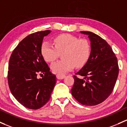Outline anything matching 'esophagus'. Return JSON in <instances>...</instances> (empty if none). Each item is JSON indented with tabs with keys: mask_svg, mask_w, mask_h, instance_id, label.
I'll return each instance as SVG.
<instances>
[{
	"mask_svg": "<svg viewBox=\"0 0 127 127\" xmlns=\"http://www.w3.org/2000/svg\"><path fill=\"white\" fill-rule=\"evenodd\" d=\"M65 77H66V75H65L60 74H57V78H58V79H59V80L63 79V78H65Z\"/></svg>",
	"mask_w": 127,
	"mask_h": 127,
	"instance_id": "esophagus-1",
	"label": "esophagus"
}]
</instances>
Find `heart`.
Returning a JSON list of instances; mask_svg holds the SVG:
<instances>
[{"label":"heart","mask_w":127,"mask_h":127,"mask_svg":"<svg viewBox=\"0 0 127 127\" xmlns=\"http://www.w3.org/2000/svg\"><path fill=\"white\" fill-rule=\"evenodd\" d=\"M55 46L47 42H42L41 53L45 61L52 63L63 53V60L51 65L54 73L62 74L76 67H81L87 62L91 52L89 42L85 39H78L70 34H60L54 39Z\"/></svg>","instance_id":"obj_1"}]
</instances>
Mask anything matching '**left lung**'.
Segmentation results:
<instances>
[{
	"mask_svg": "<svg viewBox=\"0 0 127 127\" xmlns=\"http://www.w3.org/2000/svg\"><path fill=\"white\" fill-rule=\"evenodd\" d=\"M88 36L91 53L86 63L74 75L73 97L85 106L103 102L113 92L119 74L117 58L105 40L91 32H80Z\"/></svg>",
	"mask_w": 127,
	"mask_h": 127,
	"instance_id": "1",
	"label": "left lung"
}]
</instances>
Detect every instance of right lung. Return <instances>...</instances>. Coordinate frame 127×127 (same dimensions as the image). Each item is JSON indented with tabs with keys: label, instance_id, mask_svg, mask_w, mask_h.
<instances>
[{
	"label": "right lung",
	"instance_id": "add662e5",
	"mask_svg": "<svg viewBox=\"0 0 127 127\" xmlns=\"http://www.w3.org/2000/svg\"><path fill=\"white\" fill-rule=\"evenodd\" d=\"M50 30L29 34L12 52L8 64V82L13 95L21 105L38 109L51 97L57 78L52 74L41 53L44 37ZM38 74L44 75L38 79Z\"/></svg>",
	"mask_w": 127,
	"mask_h": 127
}]
</instances>
